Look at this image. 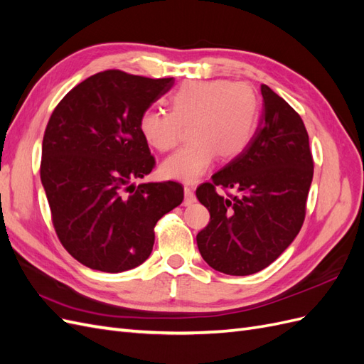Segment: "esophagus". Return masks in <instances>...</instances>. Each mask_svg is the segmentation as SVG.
<instances>
[{
	"label": "esophagus",
	"instance_id": "obj_1",
	"mask_svg": "<svg viewBox=\"0 0 364 364\" xmlns=\"http://www.w3.org/2000/svg\"><path fill=\"white\" fill-rule=\"evenodd\" d=\"M183 193H185V200H183V205L185 206H190L196 202V196L193 193V190L190 188V186H185L183 188Z\"/></svg>",
	"mask_w": 364,
	"mask_h": 364
}]
</instances>
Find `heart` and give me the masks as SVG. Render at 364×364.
<instances>
[{"mask_svg": "<svg viewBox=\"0 0 364 364\" xmlns=\"http://www.w3.org/2000/svg\"><path fill=\"white\" fill-rule=\"evenodd\" d=\"M259 103L246 83L191 80L168 97V112L151 109L141 115L139 132L159 151L171 150L182 127L190 126L186 144L161 164L162 178L194 183L214 159L232 161L249 147L255 135Z\"/></svg>", "mask_w": 364, "mask_h": 364, "instance_id": "b5f03b06", "label": "heart"}]
</instances>
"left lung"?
<instances>
[{
  "label": "left lung",
  "mask_w": 364,
  "mask_h": 364,
  "mask_svg": "<svg viewBox=\"0 0 364 364\" xmlns=\"http://www.w3.org/2000/svg\"><path fill=\"white\" fill-rule=\"evenodd\" d=\"M261 95L262 114L249 147L196 191L211 215L196 237L197 247L214 270L232 277L266 269L293 243L313 181L302 118L267 85ZM215 184L237 194L220 196Z\"/></svg>",
  "instance_id": "left-lung-1"
}]
</instances>
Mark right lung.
Instances as JSON below:
<instances>
[{
    "instance_id": "right-lung-1",
    "label": "right lung",
    "mask_w": 364,
    "mask_h": 364,
    "mask_svg": "<svg viewBox=\"0 0 364 364\" xmlns=\"http://www.w3.org/2000/svg\"><path fill=\"white\" fill-rule=\"evenodd\" d=\"M173 85V77L109 70L73 87L51 114L41 181L60 243L86 267H138L150 257L158 220L183 200L178 182L135 183L155 167L139 118Z\"/></svg>"
}]
</instances>
